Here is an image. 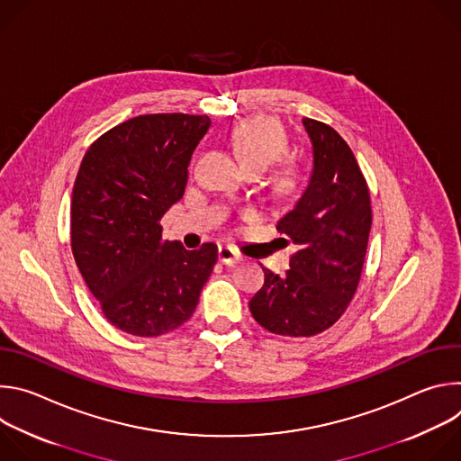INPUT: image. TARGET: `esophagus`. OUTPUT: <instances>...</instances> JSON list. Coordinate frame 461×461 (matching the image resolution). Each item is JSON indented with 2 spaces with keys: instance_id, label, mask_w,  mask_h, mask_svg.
<instances>
[{
  "instance_id": "34e87169",
  "label": "esophagus",
  "mask_w": 461,
  "mask_h": 461,
  "mask_svg": "<svg viewBox=\"0 0 461 461\" xmlns=\"http://www.w3.org/2000/svg\"><path fill=\"white\" fill-rule=\"evenodd\" d=\"M219 260L222 262V265H239V262L242 260V255L239 251H235L231 246H221Z\"/></svg>"
}]
</instances>
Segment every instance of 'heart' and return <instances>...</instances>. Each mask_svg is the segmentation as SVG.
<instances>
[{
	"instance_id": "b5f03b06",
	"label": "heart",
	"mask_w": 461,
	"mask_h": 461,
	"mask_svg": "<svg viewBox=\"0 0 461 461\" xmlns=\"http://www.w3.org/2000/svg\"><path fill=\"white\" fill-rule=\"evenodd\" d=\"M228 142L246 169H267L288 149V139L281 125L265 116L246 118L233 125L228 135ZM299 171L290 162L283 164L276 176V184L281 191L295 189Z\"/></svg>"
}]
</instances>
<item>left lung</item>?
<instances>
[{"instance_id":"left-lung-1","label":"left lung","mask_w":461,"mask_h":461,"mask_svg":"<svg viewBox=\"0 0 461 461\" xmlns=\"http://www.w3.org/2000/svg\"><path fill=\"white\" fill-rule=\"evenodd\" d=\"M313 148L310 182L277 230L295 244L285 277L265 270L249 312L268 332L312 338L347 312L363 272L372 226L365 175L334 127L303 118Z\"/></svg>"}]
</instances>
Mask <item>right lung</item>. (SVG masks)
<instances>
[{
	"instance_id": "right-lung-1",
	"label": "right lung",
	"mask_w": 461,
	"mask_h": 461,
	"mask_svg": "<svg viewBox=\"0 0 461 461\" xmlns=\"http://www.w3.org/2000/svg\"><path fill=\"white\" fill-rule=\"evenodd\" d=\"M206 114L125 120L87 149L73 187L77 267L118 330L157 338L184 324L217 262V246L187 251L162 237V215L182 199Z\"/></svg>"
}]
</instances>
